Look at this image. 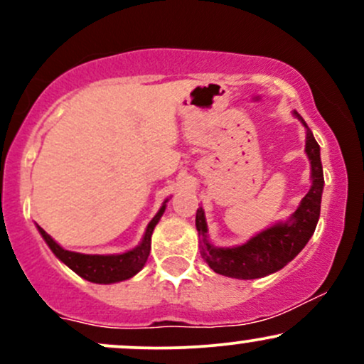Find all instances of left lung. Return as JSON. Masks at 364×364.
I'll use <instances>...</instances> for the list:
<instances>
[{
    "label": "left lung",
    "mask_w": 364,
    "mask_h": 364,
    "mask_svg": "<svg viewBox=\"0 0 364 364\" xmlns=\"http://www.w3.org/2000/svg\"><path fill=\"white\" fill-rule=\"evenodd\" d=\"M303 121L298 112H294ZM306 127V123L303 121ZM306 154L311 164V188L301 200V205L284 224L260 232L248 243L236 248H215L207 240V223L203 208L196 210V231L200 236L203 260L212 270L235 279H260L277 272L296 257L308 243L320 217L321 191H323V169L320 161V145L311 129L306 127Z\"/></svg>",
    "instance_id": "obj_1"
}]
</instances>
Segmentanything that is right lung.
Instances as JSON below:
<instances>
[{"instance_id":"1","label":"right lung","mask_w":364,"mask_h":364,"mask_svg":"<svg viewBox=\"0 0 364 364\" xmlns=\"http://www.w3.org/2000/svg\"><path fill=\"white\" fill-rule=\"evenodd\" d=\"M164 210L166 205H162L156 217L150 220L141 243L136 246L135 250L123 255H83L68 252V250H63L43 228L37 225V229H39V232L43 235L46 243L49 245L51 252L56 255L65 265H68L75 274H78L80 277L85 279V281L90 282L112 284L127 281V279L133 277V275L145 265L150 253V236H152L154 228H156L159 219L164 214Z\"/></svg>"}]
</instances>
